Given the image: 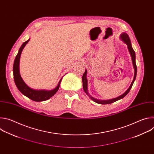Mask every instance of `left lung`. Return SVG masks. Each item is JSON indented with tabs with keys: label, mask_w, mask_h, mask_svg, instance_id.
Returning <instances> with one entry per match:
<instances>
[{
	"label": "left lung",
	"mask_w": 154,
	"mask_h": 154,
	"mask_svg": "<svg viewBox=\"0 0 154 154\" xmlns=\"http://www.w3.org/2000/svg\"><path fill=\"white\" fill-rule=\"evenodd\" d=\"M120 39L127 45V48L128 50V52L130 53V55L131 57V61H132V64H133V66L134 68V79L132 82H131L130 86H129L127 90V91L123 93L122 95L118 96V97L114 98V99H108V100H100V99H97L96 98L93 97L91 95H90V94L88 93V80H87V77H86V75H87V70L85 69V71L84 72V74H83L82 76V82H83V88L84 91L85 92V93L90 97V98L93 100L94 102H95L97 103H99V104H109V103H112L113 102H115L119 99H122L123 97H124L130 91V89L131 88V87H132V85L136 79V77H137V65H136V62H135V52L134 51L132 46H131V41L130 39L129 38L128 35L125 33L123 32L121 34L120 36H119Z\"/></svg>",
	"instance_id": "1"
}]
</instances>
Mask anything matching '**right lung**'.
I'll return each instance as SVG.
<instances>
[{"instance_id":"right-lung-1","label":"right lung","mask_w":154,"mask_h":154,"mask_svg":"<svg viewBox=\"0 0 154 154\" xmlns=\"http://www.w3.org/2000/svg\"><path fill=\"white\" fill-rule=\"evenodd\" d=\"M29 41H30V38L22 45L15 58L14 64H13V68L14 80L17 88V89L19 90V91L22 94L27 97L28 98L36 102L45 101L49 99L52 96H54V95L58 91L63 77H61V79L59 81V83H58L57 86L54 89L52 90H35V89L31 88H30L24 82V81L23 80V79H22L20 74L19 61H20V58L22 51H23L24 47L26 46V45L29 42Z\"/></svg>"}]
</instances>
